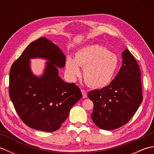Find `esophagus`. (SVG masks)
<instances>
[{
	"mask_svg": "<svg viewBox=\"0 0 154 154\" xmlns=\"http://www.w3.org/2000/svg\"><path fill=\"white\" fill-rule=\"evenodd\" d=\"M81 93H82V94H83V97L84 98H87V92L85 90H83V89H81Z\"/></svg>",
	"mask_w": 154,
	"mask_h": 154,
	"instance_id": "1",
	"label": "esophagus"
}]
</instances>
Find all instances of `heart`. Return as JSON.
Segmentation results:
<instances>
[{
  "label": "heart",
  "mask_w": 154,
  "mask_h": 154,
  "mask_svg": "<svg viewBox=\"0 0 154 154\" xmlns=\"http://www.w3.org/2000/svg\"><path fill=\"white\" fill-rule=\"evenodd\" d=\"M79 66L84 69V79L89 85L101 88L110 84L119 67L116 55L99 45L81 48L75 53V59H66L65 69L69 76L75 79L81 75Z\"/></svg>",
  "instance_id": "1"
}]
</instances>
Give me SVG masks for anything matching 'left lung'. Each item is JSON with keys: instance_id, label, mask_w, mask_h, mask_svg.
Instances as JSON below:
<instances>
[{"instance_id": "1", "label": "left lung", "mask_w": 154, "mask_h": 154, "mask_svg": "<svg viewBox=\"0 0 154 154\" xmlns=\"http://www.w3.org/2000/svg\"><path fill=\"white\" fill-rule=\"evenodd\" d=\"M122 66L109 85L87 93L94 104L91 119L103 130H114L124 126L142 102L138 64L128 49L122 52Z\"/></svg>"}]
</instances>
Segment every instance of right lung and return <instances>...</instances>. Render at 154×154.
I'll list each match as a JSON object with an SVG mask.
<instances>
[{
    "label": "right lung",
    "instance_id": "right-lung-1",
    "mask_svg": "<svg viewBox=\"0 0 154 154\" xmlns=\"http://www.w3.org/2000/svg\"><path fill=\"white\" fill-rule=\"evenodd\" d=\"M44 58L47 62L40 78L30 69L29 60ZM65 55L57 45L42 37L32 42L12 65L9 96L25 124L42 131H56L67 119L70 110L82 97L79 87L65 83L58 76Z\"/></svg>",
    "mask_w": 154,
    "mask_h": 154
}]
</instances>
